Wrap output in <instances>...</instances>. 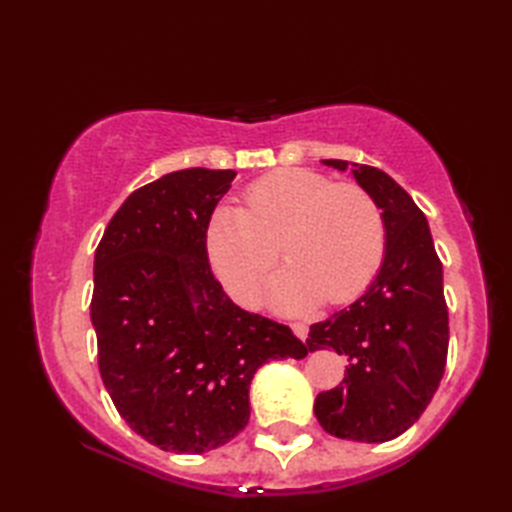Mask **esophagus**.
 <instances>
[{
	"instance_id": "obj_1",
	"label": "esophagus",
	"mask_w": 512,
	"mask_h": 512,
	"mask_svg": "<svg viewBox=\"0 0 512 512\" xmlns=\"http://www.w3.org/2000/svg\"><path fill=\"white\" fill-rule=\"evenodd\" d=\"M292 332H295V336H297V339H301V341L308 339V325L306 323H301V321L292 323Z\"/></svg>"
}]
</instances>
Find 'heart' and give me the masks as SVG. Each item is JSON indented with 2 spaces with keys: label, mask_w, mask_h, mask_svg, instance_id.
<instances>
[{
  "label": "heart",
  "mask_w": 512,
  "mask_h": 512,
  "mask_svg": "<svg viewBox=\"0 0 512 512\" xmlns=\"http://www.w3.org/2000/svg\"><path fill=\"white\" fill-rule=\"evenodd\" d=\"M204 248L213 273L242 306L259 299L281 250L290 264L270 284V301L290 312L356 297L383 259L385 224L361 184L279 169L248 184L242 209L217 206Z\"/></svg>",
  "instance_id": "heart-1"
}]
</instances>
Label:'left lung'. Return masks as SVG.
I'll list each match as a JSON object with an SVG mask.
<instances>
[{"instance_id":"8db88e82","label":"left lung","mask_w":512,"mask_h":512,"mask_svg":"<svg viewBox=\"0 0 512 512\" xmlns=\"http://www.w3.org/2000/svg\"><path fill=\"white\" fill-rule=\"evenodd\" d=\"M352 176L383 211L385 255L378 275L332 317L310 325L308 347L347 358L339 387L321 391L314 416L330 436L387 442L427 409L447 365L449 312L442 264L429 222L385 171L347 160H321Z\"/></svg>"}]
</instances>
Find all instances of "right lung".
Returning <instances> with one entry per match:
<instances>
[{
  "label": "right lung",
  "mask_w": 512,
  "mask_h": 512,
  "mask_svg": "<svg viewBox=\"0 0 512 512\" xmlns=\"http://www.w3.org/2000/svg\"><path fill=\"white\" fill-rule=\"evenodd\" d=\"M235 176L193 167L145 184L94 253L103 385L129 427L162 451L233 440L248 424L257 369L310 352L288 325L235 306L211 273L204 228Z\"/></svg>",
  "instance_id": "add662e5"
}]
</instances>
